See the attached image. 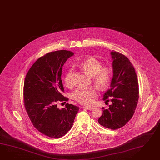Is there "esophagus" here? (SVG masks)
I'll return each mask as SVG.
<instances>
[{
	"instance_id": "34e87169",
	"label": "esophagus",
	"mask_w": 160,
	"mask_h": 160,
	"mask_svg": "<svg viewBox=\"0 0 160 160\" xmlns=\"http://www.w3.org/2000/svg\"><path fill=\"white\" fill-rule=\"evenodd\" d=\"M83 108L84 109L88 110H92V109L93 108V107H92L86 106H83Z\"/></svg>"
}]
</instances>
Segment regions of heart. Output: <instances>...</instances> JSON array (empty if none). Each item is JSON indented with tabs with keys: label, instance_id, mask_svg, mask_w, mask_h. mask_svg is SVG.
Masks as SVG:
<instances>
[{
	"label": "heart",
	"instance_id": "b5f03b06",
	"mask_svg": "<svg viewBox=\"0 0 160 160\" xmlns=\"http://www.w3.org/2000/svg\"><path fill=\"white\" fill-rule=\"evenodd\" d=\"M79 67L86 74L92 77V81L100 90L106 89L110 84L112 75L110 68L108 66H102V63L98 58L93 56L86 58L79 64ZM72 70H69L65 74L64 82L66 86L72 85L71 76ZM98 94L97 89L94 87L84 88L79 87L71 93V98L82 104H89L92 98Z\"/></svg>",
	"mask_w": 160,
	"mask_h": 160
}]
</instances>
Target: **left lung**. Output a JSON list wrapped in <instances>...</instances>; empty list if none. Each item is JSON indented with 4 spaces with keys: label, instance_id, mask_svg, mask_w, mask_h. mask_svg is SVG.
Masks as SVG:
<instances>
[{
    "label": "left lung",
    "instance_id": "left-lung-1",
    "mask_svg": "<svg viewBox=\"0 0 160 160\" xmlns=\"http://www.w3.org/2000/svg\"><path fill=\"white\" fill-rule=\"evenodd\" d=\"M113 76L110 89L103 100L112 102L108 109L102 107L98 123L115 130L125 125L134 114L139 99V84L135 70L129 60L118 52H111Z\"/></svg>",
    "mask_w": 160,
    "mask_h": 160
}]
</instances>
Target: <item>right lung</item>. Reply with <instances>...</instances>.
Wrapping results in <instances>:
<instances>
[{"instance_id": "obj_1", "label": "right lung", "mask_w": 160, "mask_h": 160, "mask_svg": "<svg viewBox=\"0 0 160 160\" xmlns=\"http://www.w3.org/2000/svg\"><path fill=\"white\" fill-rule=\"evenodd\" d=\"M74 53L58 50L39 58L29 70L24 83V102L34 127L43 135L60 138L70 131L79 108L67 103L59 109L58 102H67L62 94V66Z\"/></svg>"}]
</instances>
